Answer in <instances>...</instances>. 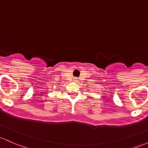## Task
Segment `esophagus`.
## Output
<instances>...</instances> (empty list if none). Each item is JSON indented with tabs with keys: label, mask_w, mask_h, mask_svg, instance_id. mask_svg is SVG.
I'll list each match as a JSON object with an SVG mask.
<instances>
[{
	"label": "esophagus",
	"mask_w": 148,
	"mask_h": 148,
	"mask_svg": "<svg viewBox=\"0 0 148 148\" xmlns=\"http://www.w3.org/2000/svg\"><path fill=\"white\" fill-rule=\"evenodd\" d=\"M74 81H76V82H77V81H79V80H78L77 79H75V80H74Z\"/></svg>",
	"instance_id": "34e87169"
}]
</instances>
